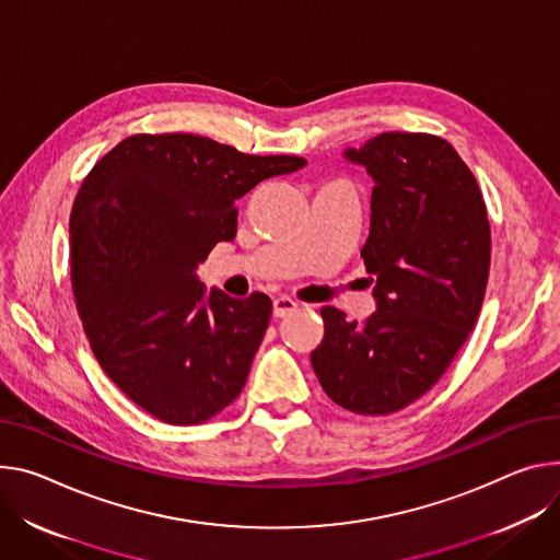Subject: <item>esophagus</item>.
Wrapping results in <instances>:
<instances>
[{"label": "esophagus", "instance_id": "34e87169", "mask_svg": "<svg viewBox=\"0 0 560 560\" xmlns=\"http://www.w3.org/2000/svg\"><path fill=\"white\" fill-rule=\"evenodd\" d=\"M296 306H299V303L294 299L277 296L272 301V313H275V317H288V315H292L296 311Z\"/></svg>", "mask_w": 560, "mask_h": 560}]
</instances>
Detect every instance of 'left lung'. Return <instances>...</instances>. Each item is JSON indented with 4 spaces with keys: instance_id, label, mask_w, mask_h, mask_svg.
Wrapping results in <instances>:
<instances>
[{
    "instance_id": "obj_1",
    "label": "left lung",
    "mask_w": 560,
    "mask_h": 560,
    "mask_svg": "<svg viewBox=\"0 0 560 560\" xmlns=\"http://www.w3.org/2000/svg\"><path fill=\"white\" fill-rule=\"evenodd\" d=\"M343 156L375 180L362 259L377 311L360 324L324 306L311 362L341 409L388 416L422 397L474 330L489 219L476 176L444 138L386 131Z\"/></svg>"
}]
</instances>
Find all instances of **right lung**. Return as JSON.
<instances>
[{
    "label": "right lung",
    "instance_id": "add662e5",
    "mask_svg": "<svg viewBox=\"0 0 560 560\" xmlns=\"http://www.w3.org/2000/svg\"><path fill=\"white\" fill-rule=\"evenodd\" d=\"M194 133H136L84 178L69 221L71 283L97 364L142 411L200 424L245 386L272 301L206 294L196 268L236 236V200L296 172Z\"/></svg>",
    "mask_w": 560,
    "mask_h": 560
}]
</instances>
